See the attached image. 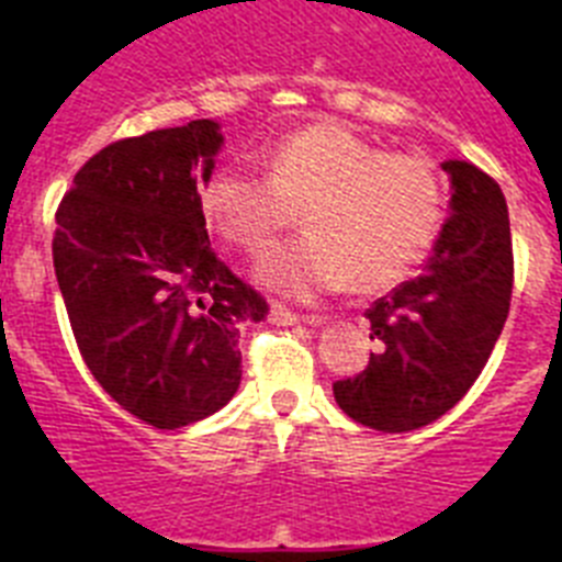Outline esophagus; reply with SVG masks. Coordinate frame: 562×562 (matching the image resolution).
I'll return each instance as SVG.
<instances>
[{
	"instance_id": "1",
	"label": "esophagus",
	"mask_w": 562,
	"mask_h": 562,
	"mask_svg": "<svg viewBox=\"0 0 562 562\" xmlns=\"http://www.w3.org/2000/svg\"><path fill=\"white\" fill-rule=\"evenodd\" d=\"M270 321L278 326H295V324H324V317L321 315H295V312L284 310V306H272Z\"/></svg>"
}]
</instances>
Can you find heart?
<instances>
[{"mask_svg": "<svg viewBox=\"0 0 562 562\" xmlns=\"http://www.w3.org/2000/svg\"><path fill=\"white\" fill-rule=\"evenodd\" d=\"M207 225L238 250L265 252L301 207L306 236L278 247L258 276L315 297L349 284L376 292L425 261L445 222V182L422 157L389 154L340 123H312L267 154V177L216 166L200 186Z\"/></svg>", "mask_w": 562, "mask_h": 562, "instance_id": "heart-1", "label": "heart"}]
</instances>
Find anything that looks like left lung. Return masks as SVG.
Segmentation results:
<instances>
[{"label":"left lung","instance_id":"1","mask_svg":"<svg viewBox=\"0 0 562 562\" xmlns=\"http://www.w3.org/2000/svg\"><path fill=\"white\" fill-rule=\"evenodd\" d=\"M450 173V220L422 270L366 317L380 351L335 400L351 419L382 434L416 430L448 414L479 380L513 301V233L498 182L461 160Z\"/></svg>","mask_w":562,"mask_h":562}]
</instances>
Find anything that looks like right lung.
Instances as JSON below:
<instances>
[{"label":"right lung","mask_w":562,"mask_h":562,"mask_svg":"<svg viewBox=\"0 0 562 562\" xmlns=\"http://www.w3.org/2000/svg\"><path fill=\"white\" fill-rule=\"evenodd\" d=\"M220 123L109 143L56 211L53 265L87 369L123 411L160 430L225 408L241 382L238 329L265 295L211 247L196 182Z\"/></svg>","instance_id":"obj_1"}]
</instances>
